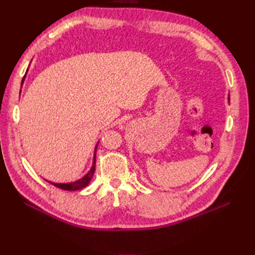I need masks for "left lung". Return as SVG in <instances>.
<instances>
[{
  "instance_id": "obj_1",
  "label": "left lung",
  "mask_w": 255,
  "mask_h": 255,
  "mask_svg": "<svg viewBox=\"0 0 255 255\" xmlns=\"http://www.w3.org/2000/svg\"><path fill=\"white\" fill-rule=\"evenodd\" d=\"M228 100H229V97H228Z\"/></svg>"
}]
</instances>
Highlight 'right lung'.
Segmentation results:
<instances>
[{
  "label": "right lung",
  "mask_w": 255,
  "mask_h": 255,
  "mask_svg": "<svg viewBox=\"0 0 255 255\" xmlns=\"http://www.w3.org/2000/svg\"><path fill=\"white\" fill-rule=\"evenodd\" d=\"M27 71H28V69H27ZM27 71L25 73V77L23 78V81H21V85H23L24 81H25V78H26V74H27ZM100 141L96 143L95 148H94V154H93V162H92V166L91 169L89 170V172L86 173L85 175H83L81 178H79V180L77 181H73V182H68V183H56V182H50L46 180L47 182H49L50 184H52V185H55L59 188L61 189H64V191H79V189H82L84 187H86L89 185V183L91 182L92 177H93L94 175V172H95V163H96V149H97V145H99Z\"/></svg>",
  "instance_id": "obj_1"
}]
</instances>
